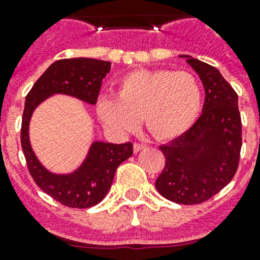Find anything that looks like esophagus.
Returning a JSON list of instances; mask_svg holds the SVG:
<instances>
[{"mask_svg":"<svg viewBox=\"0 0 260 260\" xmlns=\"http://www.w3.org/2000/svg\"><path fill=\"white\" fill-rule=\"evenodd\" d=\"M143 148H146V144L138 143V142H135L134 146H133V150H134V152H139V151L143 150Z\"/></svg>","mask_w":260,"mask_h":260,"instance_id":"obj_1","label":"esophagus"}]
</instances>
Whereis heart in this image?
<instances>
[{
	"mask_svg": "<svg viewBox=\"0 0 260 260\" xmlns=\"http://www.w3.org/2000/svg\"><path fill=\"white\" fill-rule=\"evenodd\" d=\"M202 109V88L187 71L137 70L118 83V98L99 99L98 114L108 127L130 132L139 125L158 141H171L187 133Z\"/></svg>",
	"mask_w": 260,
	"mask_h": 260,
	"instance_id": "1",
	"label": "heart"
}]
</instances>
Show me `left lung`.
Masks as SVG:
<instances>
[{"label":"left lung","instance_id":"1","mask_svg":"<svg viewBox=\"0 0 260 260\" xmlns=\"http://www.w3.org/2000/svg\"><path fill=\"white\" fill-rule=\"evenodd\" d=\"M183 57L203 83V112L189 132L160 147L165 167L155 186L168 201L199 204L224 189L237 172L242 123L237 93L220 71Z\"/></svg>","mask_w":260,"mask_h":260}]
</instances>
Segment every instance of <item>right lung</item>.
<instances>
[{"label":"right lung","mask_w":260,"mask_h":260,"mask_svg":"<svg viewBox=\"0 0 260 260\" xmlns=\"http://www.w3.org/2000/svg\"><path fill=\"white\" fill-rule=\"evenodd\" d=\"M110 70V62L95 58H65L53 62L32 86L23 110L20 143L27 168L36 185L54 201L70 208H89L104 199L113 182L116 169L133 155V144L95 142L79 169L59 176L39 162L28 139L32 112L53 93H65L96 104L102 80Z\"/></svg>","instance_id":"obj_1"}]
</instances>
